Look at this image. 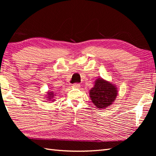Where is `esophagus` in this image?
<instances>
[{
  "label": "esophagus",
  "mask_w": 156,
  "mask_h": 156,
  "mask_svg": "<svg viewBox=\"0 0 156 156\" xmlns=\"http://www.w3.org/2000/svg\"><path fill=\"white\" fill-rule=\"evenodd\" d=\"M73 87L75 88H78L80 87V84L79 83H74V84H73Z\"/></svg>",
  "instance_id": "obj_1"
}]
</instances>
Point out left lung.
<instances>
[{
  "mask_svg": "<svg viewBox=\"0 0 156 156\" xmlns=\"http://www.w3.org/2000/svg\"><path fill=\"white\" fill-rule=\"evenodd\" d=\"M117 94V90L115 86L102 78L97 79L94 87L90 91L92 102L98 108H106L112 105Z\"/></svg>",
  "mask_w": 156,
  "mask_h": 156,
  "instance_id": "1",
  "label": "left lung"
}]
</instances>
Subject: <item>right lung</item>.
Instances as JSON below:
<instances>
[{"label": "right lung", "instance_id": "1", "mask_svg": "<svg viewBox=\"0 0 156 156\" xmlns=\"http://www.w3.org/2000/svg\"><path fill=\"white\" fill-rule=\"evenodd\" d=\"M48 100H49V101H51V98H53V97H54V93H53V92H49V94H48Z\"/></svg>", "mask_w": 156, "mask_h": 156}]
</instances>
